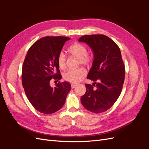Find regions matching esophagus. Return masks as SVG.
<instances>
[{"mask_svg":"<svg viewBox=\"0 0 149 149\" xmlns=\"http://www.w3.org/2000/svg\"><path fill=\"white\" fill-rule=\"evenodd\" d=\"M71 86V88L73 89V88H74L76 86V84H74V83H72Z\"/></svg>","mask_w":149,"mask_h":149,"instance_id":"1","label":"esophagus"}]
</instances>
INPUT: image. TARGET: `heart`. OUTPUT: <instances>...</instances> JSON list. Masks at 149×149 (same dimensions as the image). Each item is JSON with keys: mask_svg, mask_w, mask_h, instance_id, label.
<instances>
[{"mask_svg": "<svg viewBox=\"0 0 149 149\" xmlns=\"http://www.w3.org/2000/svg\"><path fill=\"white\" fill-rule=\"evenodd\" d=\"M69 52L72 55L79 58V62L82 64L88 65L91 62L93 57L87 54L88 49L84 45L76 43L68 48ZM58 66L60 69H64L66 67V58L65 53L61 52L58 54L57 58ZM86 75V71L83 68H79L77 69H70L66 71L63 74V78L67 81L76 83L81 81Z\"/></svg>", "mask_w": 149, "mask_h": 149, "instance_id": "1", "label": "heart"}]
</instances>
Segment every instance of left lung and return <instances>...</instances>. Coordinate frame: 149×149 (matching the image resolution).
<instances>
[{"instance_id": "1", "label": "left lung", "mask_w": 149, "mask_h": 149, "mask_svg": "<svg viewBox=\"0 0 149 149\" xmlns=\"http://www.w3.org/2000/svg\"><path fill=\"white\" fill-rule=\"evenodd\" d=\"M78 41L88 45L94 55L87 79L94 83L85 84L86 91L81 102L86 109L94 113L105 112L119 97L124 81L125 66L120 48L104 35H84ZM95 84L97 88H94Z\"/></svg>"}]
</instances>
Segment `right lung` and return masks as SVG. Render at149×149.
Listing matches in <instances>:
<instances>
[{"mask_svg":"<svg viewBox=\"0 0 149 149\" xmlns=\"http://www.w3.org/2000/svg\"><path fill=\"white\" fill-rule=\"evenodd\" d=\"M65 37H45L29 48L22 66V81L26 96L35 109L50 114L63 106L71 84L58 83L55 88L49 84L52 79H60L61 75L57 58L65 43Z\"/></svg>","mask_w":149,"mask_h":149,"instance_id":"right-lung-1","label":"right lung"}]
</instances>
